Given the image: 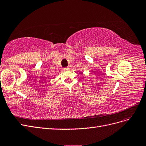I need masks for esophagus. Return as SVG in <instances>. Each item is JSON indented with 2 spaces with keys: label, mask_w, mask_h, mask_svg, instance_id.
Here are the masks:
<instances>
[{
  "label": "esophagus",
  "mask_w": 146,
  "mask_h": 146,
  "mask_svg": "<svg viewBox=\"0 0 146 146\" xmlns=\"http://www.w3.org/2000/svg\"><path fill=\"white\" fill-rule=\"evenodd\" d=\"M63 69H64V70H68L69 69V67H66V68H63Z\"/></svg>",
  "instance_id": "1"
}]
</instances>
